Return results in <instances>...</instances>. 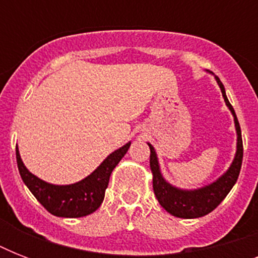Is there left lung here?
<instances>
[{
	"instance_id": "left-lung-1",
	"label": "left lung",
	"mask_w": 258,
	"mask_h": 258,
	"mask_svg": "<svg viewBox=\"0 0 258 258\" xmlns=\"http://www.w3.org/2000/svg\"><path fill=\"white\" fill-rule=\"evenodd\" d=\"M217 82L220 84V88L222 91V96L225 99V103L232 111L234 116V123H236L237 130V153L236 158L233 161L230 169L226 171V174L221 176L220 179L216 180L214 183L209 184L206 187H202L200 190H192V191H186V190H179V188L172 187L163 179L161 171H159V165H158L157 154L154 151V147L150 146V167L153 171V187L154 194L159 201V204L166 212H169L174 217L179 218H198V217L206 216L210 212H213L218 205L224 201V198L232 190L234 183L238 179L240 175L241 165H242V157H244V147H242V137H241V128L238 119L236 116V112L233 109L232 104L229 103L226 93H225L224 84L217 78Z\"/></svg>"
}]
</instances>
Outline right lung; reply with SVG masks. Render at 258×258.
Segmentation results:
<instances>
[{
    "instance_id": "1",
    "label": "right lung",
    "mask_w": 258,
    "mask_h": 258,
    "mask_svg": "<svg viewBox=\"0 0 258 258\" xmlns=\"http://www.w3.org/2000/svg\"><path fill=\"white\" fill-rule=\"evenodd\" d=\"M130 149V143L116 150L105 158L104 162L86 179L68 186H56L38 179L30 174L22 163L18 149L16 147V158L20 175L36 200L53 216L66 218H78L88 216L99 209L104 200L105 188L108 186L109 175L120 159Z\"/></svg>"
}]
</instances>
